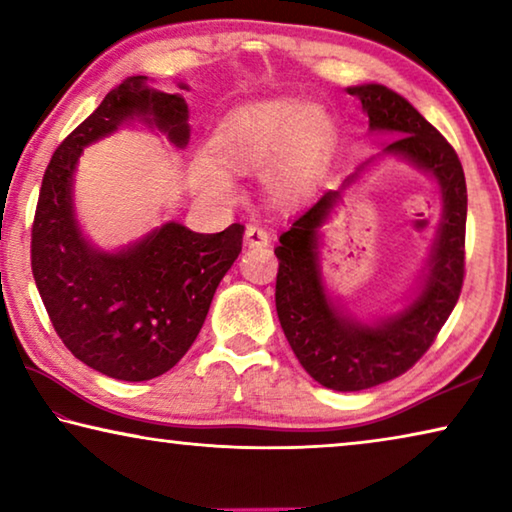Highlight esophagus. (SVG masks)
<instances>
[{
  "instance_id": "34e87169",
  "label": "esophagus",
  "mask_w": 512,
  "mask_h": 512,
  "mask_svg": "<svg viewBox=\"0 0 512 512\" xmlns=\"http://www.w3.org/2000/svg\"><path fill=\"white\" fill-rule=\"evenodd\" d=\"M269 241H271L269 232H266L264 227L259 225V223H250V225L246 227V246H248V248L269 246Z\"/></svg>"
}]
</instances>
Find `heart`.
<instances>
[{
	"label": "heart",
	"instance_id": "b5f03b06",
	"mask_svg": "<svg viewBox=\"0 0 512 512\" xmlns=\"http://www.w3.org/2000/svg\"><path fill=\"white\" fill-rule=\"evenodd\" d=\"M333 137L335 126L324 105L273 98L236 114L213 151L218 163L234 174L266 170V193L280 207H289L308 193ZM204 179L216 193H232L225 174L207 170Z\"/></svg>",
	"mask_w": 512,
	"mask_h": 512
}]
</instances>
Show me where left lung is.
Here are the masks:
<instances>
[{"label":"left lung","mask_w":512,"mask_h":512,"mask_svg":"<svg viewBox=\"0 0 512 512\" xmlns=\"http://www.w3.org/2000/svg\"><path fill=\"white\" fill-rule=\"evenodd\" d=\"M347 91L363 103L370 131L400 135L384 154L407 158L430 172L444 197V218L421 292L409 308L377 326L356 322L335 308L322 285L317 259V230L356 174L345 179L340 190H326L280 234L276 310L289 347L305 372L322 386L333 391H363L404 375L432 347L460 299L467 181L455 149L407 98L384 85H361Z\"/></svg>","instance_id":"8db88e82"}]
</instances>
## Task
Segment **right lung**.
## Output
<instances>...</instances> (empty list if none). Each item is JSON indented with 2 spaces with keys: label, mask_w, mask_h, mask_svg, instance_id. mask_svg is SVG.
<instances>
[{
  "label": "right lung",
  "mask_w": 512,
  "mask_h": 512,
  "mask_svg": "<svg viewBox=\"0 0 512 512\" xmlns=\"http://www.w3.org/2000/svg\"><path fill=\"white\" fill-rule=\"evenodd\" d=\"M133 75L59 144L32 225V273L68 352L103 375L147 381L174 368L207 319L218 282L241 253L243 225L197 234L167 223L119 253L96 250L73 213V172L87 144L140 117L186 147L188 105Z\"/></svg>",
  "instance_id": "right-lung-1"
}]
</instances>
